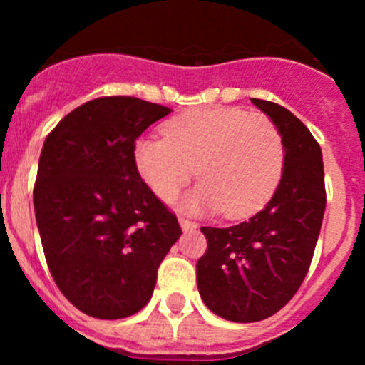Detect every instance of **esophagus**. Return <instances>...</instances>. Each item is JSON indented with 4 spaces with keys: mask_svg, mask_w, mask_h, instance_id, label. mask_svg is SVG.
<instances>
[{
    "mask_svg": "<svg viewBox=\"0 0 365 365\" xmlns=\"http://www.w3.org/2000/svg\"><path fill=\"white\" fill-rule=\"evenodd\" d=\"M179 225L182 230H195V222H192L186 217H179Z\"/></svg>",
    "mask_w": 365,
    "mask_h": 365,
    "instance_id": "obj_1",
    "label": "esophagus"
}]
</instances>
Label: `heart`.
<instances>
[{
    "label": "heart",
    "mask_w": 365,
    "mask_h": 365,
    "mask_svg": "<svg viewBox=\"0 0 365 365\" xmlns=\"http://www.w3.org/2000/svg\"><path fill=\"white\" fill-rule=\"evenodd\" d=\"M283 157L278 125L263 113L240 108L180 113L164 124V138L143 137L133 148L137 172L157 197L172 201L195 172L201 182L180 206L222 210L228 217H245L265 205L282 175Z\"/></svg>",
    "instance_id": "b5f03b06"
}]
</instances>
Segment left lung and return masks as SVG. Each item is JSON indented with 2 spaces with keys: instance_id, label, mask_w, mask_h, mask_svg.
Wrapping results in <instances>:
<instances>
[{
  "instance_id": "obj_1",
  "label": "left lung",
  "mask_w": 365,
  "mask_h": 365,
  "mask_svg": "<svg viewBox=\"0 0 365 365\" xmlns=\"http://www.w3.org/2000/svg\"><path fill=\"white\" fill-rule=\"evenodd\" d=\"M278 125L283 173L256 215L227 228L201 227L208 248L197 261V287L212 312L237 324L265 320L285 307L311 267L325 212L320 144L289 109L252 98Z\"/></svg>"
}]
</instances>
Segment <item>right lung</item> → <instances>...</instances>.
Wrapping results in <instances>:
<instances>
[{"label":"right lung","mask_w":365,"mask_h":365,"mask_svg":"<svg viewBox=\"0 0 365 365\" xmlns=\"http://www.w3.org/2000/svg\"><path fill=\"white\" fill-rule=\"evenodd\" d=\"M170 111L100 96L58 122L41 148L34 212L45 259L62 294L93 318L140 311L182 234L133 160L135 140Z\"/></svg>","instance_id":"add662e5"}]
</instances>
